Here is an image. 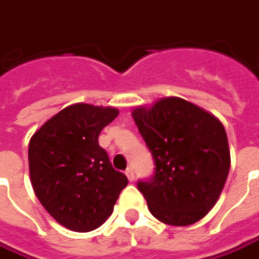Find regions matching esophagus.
<instances>
[{
	"label": "esophagus",
	"instance_id": "obj_1",
	"mask_svg": "<svg viewBox=\"0 0 259 259\" xmlns=\"http://www.w3.org/2000/svg\"><path fill=\"white\" fill-rule=\"evenodd\" d=\"M125 175H126V178H128V179H130L131 182L135 179V174H134L133 167H128V169L125 170Z\"/></svg>",
	"mask_w": 259,
	"mask_h": 259
}]
</instances>
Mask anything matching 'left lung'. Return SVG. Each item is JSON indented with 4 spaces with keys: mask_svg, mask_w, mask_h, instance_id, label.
Masks as SVG:
<instances>
[{
    "mask_svg": "<svg viewBox=\"0 0 259 259\" xmlns=\"http://www.w3.org/2000/svg\"><path fill=\"white\" fill-rule=\"evenodd\" d=\"M133 117L152 153L155 170L137 186L159 222L189 226L213 208L227 181V134L214 115L186 100L167 97Z\"/></svg>",
    "mask_w": 259,
    "mask_h": 259,
    "instance_id": "left-lung-1",
    "label": "left lung"
}]
</instances>
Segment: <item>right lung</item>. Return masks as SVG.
Returning <instances> with one entry per match:
<instances>
[{
  "instance_id": "right-lung-1",
  "label": "right lung",
  "mask_w": 259,
  "mask_h": 259,
  "mask_svg": "<svg viewBox=\"0 0 259 259\" xmlns=\"http://www.w3.org/2000/svg\"><path fill=\"white\" fill-rule=\"evenodd\" d=\"M118 115L111 107L73 104L53 115L29 142V174L46 211L73 231H92L111 215L128 185L99 145V135Z\"/></svg>"
}]
</instances>
